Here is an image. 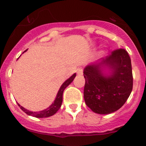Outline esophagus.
<instances>
[{"instance_id":"esophagus-1","label":"esophagus","mask_w":146,"mask_h":146,"mask_svg":"<svg viewBox=\"0 0 146 146\" xmlns=\"http://www.w3.org/2000/svg\"><path fill=\"white\" fill-rule=\"evenodd\" d=\"M82 73H83V70H82V68H78L77 70V74L78 75V76H81V75H82Z\"/></svg>"}]
</instances>
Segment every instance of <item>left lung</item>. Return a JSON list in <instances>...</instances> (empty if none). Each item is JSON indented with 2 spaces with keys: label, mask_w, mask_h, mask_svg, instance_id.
<instances>
[{
  "label": "left lung",
  "mask_w": 146,
  "mask_h": 146,
  "mask_svg": "<svg viewBox=\"0 0 146 146\" xmlns=\"http://www.w3.org/2000/svg\"><path fill=\"white\" fill-rule=\"evenodd\" d=\"M103 64L113 70L110 76L101 73L100 66ZM83 73L85 104L97 114H108L118 110L133 89L131 61L124 48L114 50L100 62L87 66Z\"/></svg>",
  "instance_id": "8db88e82"
}]
</instances>
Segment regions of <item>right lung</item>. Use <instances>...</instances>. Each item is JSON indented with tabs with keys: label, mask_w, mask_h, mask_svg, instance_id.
I'll return each instance as SVG.
<instances>
[{
	"label": "right lung",
	"mask_w": 146,
	"mask_h": 146,
	"mask_svg": "<svg viewBox=\"0 0 146 146\" xmlns=\"http://www.w3.org/2000/svg\"><path fill=\"white\" fill-rule=\"evenodd\" d=\"M26 51H27V50H26ZM76 73H74L71 77L69 78L66 81H65L64 83H63V85H61L59 90H58V94H57L56 95V100H54V103H53L50 107H48V108L44 110H42V111H37V112H36V111H29V110L25 109L24 107H23L22 106H20L19 104H18L19 107H20V109H21L24 112H25L26 114L29 116L37 117V118H44V117H51V116L54 115V114H56V113L57 112V111L61 108V104H62V101H63V92H64L65 88H66L68 85H70V84L71 83L72 81L73 80V79H74L75 77H76Z\"/></svg>",
	"instance_id": "obj_1"
}]
</instances>
